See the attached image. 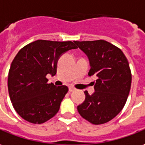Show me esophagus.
<instances>
[{"label": "esophagus", "instance_id": "1", "mask_svg": "<svg viewBox=\"0 0 145 145\" xmlns=\"http://www.w3.org/2000/svg\"><path fill=\"white\" fill-rule=\"evenodd\" d=\"M75 90H76V88H73V87H69V91H70V92L74 91Z\"/></svg>", "mask_w": 145, "mask_h": 145}]
</instances>
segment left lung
Wrapping results in <instances>:
<instances>
[{"label": "left lung", "mask_w": 145, "mask_h": 145, "mask_svg": "<svg viewBox=\"0 0 145 145\" xmlns=\"http://www.w3.org/2000/svg\"><path fill=\"white\" fill-rule=\"evenodd\" d=\"M88 57V76H96L95 92L77 106L80 116L91 124L101 125L116 117L123 109L130 91L131 70L126 57L116 46L105 40L76 41Z\"/></svg>", "instance_id": "1"}]
</instances>
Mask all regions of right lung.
Here are the masks:
<instances>
[{
  "instance_id": "1",
  "label": "right lung",
  "mask_w": 145,
  "mask_h": 145,
  "mask_svg": "<svg viewBox=\"0 0 145 145\" xmlns=\"http://www.w3.org/2000/svg\"><path fill=\"white\" fill-rule=\"evenodd\" d=\"M71 41L37 40L18 52L11 64L8 88L15 110L33 124H42L58 112L69 91L65 85L49 84L46 76H54L63 53L76 49Z\"/></svg>"
}]
</instances>
